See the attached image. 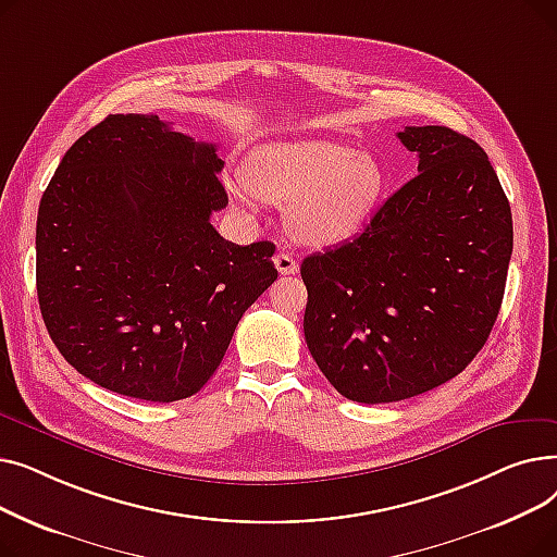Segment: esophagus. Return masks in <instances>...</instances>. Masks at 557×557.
<instances>
[{"label":"esophagus","instance_id":"esophagus-1","mask_svg":"<svg viewBox=\"0 0 557 557\" xmlns=\"http://www.w3.org/2000/svg\"><path fill=\"white\" fill-rule=\"evenodd\" d=\"M275 269L280 271V275H296L298 273V259L290 252H277L275 255Z\"/></svg>","mask_w":557,"mask_h":557}]
</instances>
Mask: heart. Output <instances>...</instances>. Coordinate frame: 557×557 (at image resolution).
<instances>
[{"mask_svg": "<svg viewBox=\"0 0 557 557\" xmlns=\"http://www.w3.org/2000/svg\"><path fill=\"white\" fill-rule=\"evenodd\" d=\"M388 173L372 153H355L327 139L271 141L255 149L244 169V183L232 194L248 191L288 208V225L307 244H336L357 234L382 202Z\"/></svg>", "mask_w": 557, "mask_h": 557, "instance_id": "b5f03b06", "label": "heart"}]
</instances>
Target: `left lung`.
Returning a JSON list of instances; mask_svg holds the SVG:
<instances>
[{"label": "left lung", "mask_w": 557, "mask_h": 557, "mask_svg": "<svg viewBox=\"0 0 557 557\" xmlns=\"http://www.w3.org/2000/svg\"><path fill=\"white\" fill-rule=\"evenodd\" d=\"M418 175L352 242L305 257V341L347 399L386 404L462 372L499 315L512 214L481 146L447 126L397 133Z\"/></svg>", "instance_id": "8db88e82"}]
</instances>
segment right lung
<instances>
[{"mask_svg": "<svg viewBox=\"0 0 557 557\" xmlns=\"http://www.w3.org/2000/svg\"><path fill=\"white\" fill-rule=\"evenodd\" d=\"M214 144L158 114H108L47 185L36 284L47 332L97 386L146 401L198 393L246 309L277 280L275 246L225 242Z\"/></svg>", "mask_w": 557, "mask_h": 557, "instance_id": "1", "label": "right lung"}]
</instances>
